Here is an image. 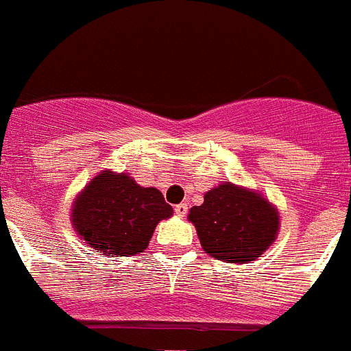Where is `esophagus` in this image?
<instances>
[{
	"mask_svg": "<svg viewBox=\"0 0 351 351\" xmlns=\"http://www.w3.org/2000/svg\"><path fill=\"white\" fill-rule=\"evenodd\" d=\"M173 210H176L178 216H184V214L188 213V206H186V204H178V206H173Z\"/></svg>",
	"mask_w": 351,
	"mask_h": 351,
	"instance_id": "esophagus-1",
	"label": "esophagus"
}]
</instances>
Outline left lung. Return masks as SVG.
<instances>
[{"label": "left lung", "mask_w": 351, "mask_h": 351, "mask_svg": "<svg viewBox=\"0 0 351 351\" xmlns=\"http://www.w3.org/2000/svg\"><path fill=\"white\" fill-rule=\"evenodd\" d=\"M204 251L228 263L258 258L274 243L280 216L258 193L221 182L204 197L202 206L190 209Z\"/></svg>", "instance_id": "left-lung-1"}]
</instances>
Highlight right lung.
<instances>
[{
    "label": "right lung",
    "instance_id": "add662e5",
    "mask_svg": "<svg viewBox=\"0 0 351 351\" xmlns=\"http://www.w3.org/2000/svg\"><path fill=\"white\" fill-rule=\"evenodd\" d=\"M172 207L156 188H142L128 173L101 172L77 197L71 221L77 234L98 253L138 255L147 247Z\"/></svg>",
    "mask_w": 351,
    "mask_h": 351
}]
</instances>
